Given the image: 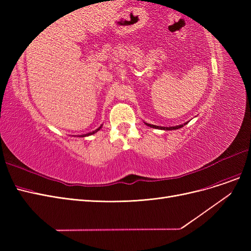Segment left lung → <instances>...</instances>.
<instances>
[{
  "label": "left lung",
  "mask_w": 251,
  "mask_h": 251,
  "mask_svg": "<svg viewBox=\"0 0 251 251\" xmlns=\"http://www.w3.org/2000/svg\"><path fill=\"white\" fill-rule=\"evenodd\" d=\"M149 126H151V127H154V128H161V130H168V131H171V130H177V128H180V127H182L183 126V125H180V126H169V127H166V126H153V125H149V124H147Z\"/></svg>",
  "instance_id": "left-lung-1"
}]
</instances>
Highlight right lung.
Here are the masks:
<instances>
[{"label": "right lung", "mask_w": 251, "mask_h": 251, "mask_svg": "<svg viewBox=\"0 0 251 251\" xmlns=\"http://www.w3.org/2000/svg\"><path fill=\"white\" fill-rule=\"evenodd\" d=\"M98 130H100V128H97V130H96V131H98ZM96 131H94V132H92V133H89V134H88V135H91V134H94V133H95V132H96Z\"/></svg>", "instance_id": "right-lung-1"}]
</instances>
